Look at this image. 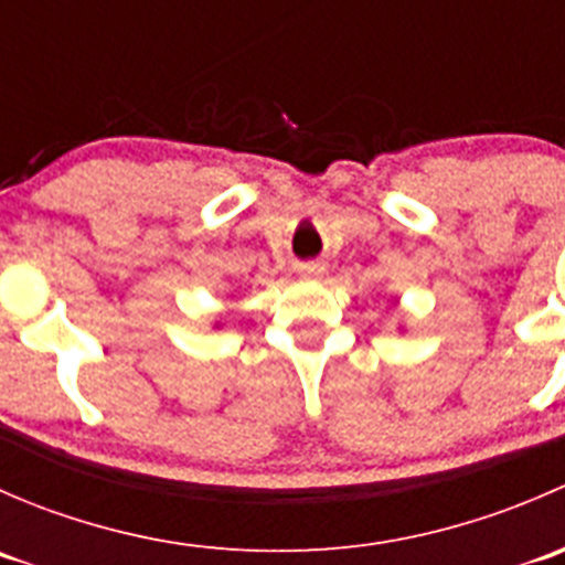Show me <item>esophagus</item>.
Returning a JSON list of instances; mask_svg holds the SVG:
<instances>
[{
    "label": "esophagus",
    "instance_id": "obj_1",
    "mask_svg": "<svg viewBox=\"0 0 565 565\" xmlns=\"http://www.w3.org/2000/svg\"><path fill=\"white\" fill-rule=\"evenodd\" d=\"M319 273H322V267H319V265H306V267H300V276H303V278H317Z\"/></svg>",
    "mask_w": 565,
    "mask_h": 565
}]
</instances>
